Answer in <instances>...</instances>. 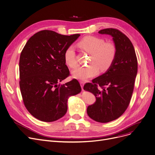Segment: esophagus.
<instances>
[{
    "mask_svg": "<svg viewBox=\"0 0 155 155\" xmlns=\"http://www.w3.org/2000/svg\"><path fill=\"white\" fill-rule=\"evenodd\" d=\"M80 84H81V86L82 89V90H84V89H83V87H84V82L81 81V82H80Z\"/></svg>",
    "mask_w": 155,
    "mask_h": 155,
    "instance_id": "obj_1",
    "label": "esophagus"
}]
</instances>
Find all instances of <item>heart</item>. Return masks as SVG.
<instances>
[{"mask_svg":"<svg viewBox=\"0 0 155 155\" xmlns=\"http://www.w3.org/2000/svg\"><path fill=\"white\" fill-rule=\"evenodd\" d=\"M78 46L82 50L90 54L89 64L87 66L79 67L72 71V77L79 80H87L97 74L99 67L102 70L107 69L113 63L116 55L115 45L111 42L94 36L83 38ZM64 61L68 66L74 68L78 66L74 47L69 46L65 50Z\"/></svg>","mask_w":155,"mask_h":155,"instance_id":"1","label":"heart"}]
</instances>
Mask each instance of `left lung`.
I'll use <instances>...</instances> for the list:
<instances>
[{"mask_svg": "<svg viewBox=\"0 0 155 155\" xmlns=\"http://www.w3.org/2000/svg\"><path fill=\"white\" fill-rule=\"evenodd\" d=\"M99 33L113 37L116 55L109 69L92 83H86L84 90L96 97V102L87 107L89 117L96 122L107 123L120 117L129 105L138 63L134 47L124 33L115 28L103 29Z\"/></svg>", "mask_w": 155, "mask_h": 155, "instance_id": "obj_1", "label": "left lung"}]
</instances>
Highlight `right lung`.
I'll return each mask as SVG.
<instances>
[{"instance_id":"1","label":"right lung","mask_w":155,"mask_h":155,"mask_svg":"<svg viewBox=\"0 0 155 155\" xmlns=\"http://www.w3.org/2000/svg\"><path fill=\"white\" fill-rule=\"evenodd\" d=\"M79 36L41 30L30 38L21 51L19 84L23 102L30 114L41 121L54 122L63 117L68 97L81 91L76 79L59 84L69 75L64 51Z\"/></svg>"}]
</instances>
